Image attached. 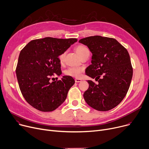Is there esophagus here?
<instances>
[{
  "instance_id": "esophagus-1",
  "label": "esophagus",
  "mask_w": 149,
  "mask_h": 149,
  "mask_svg": "<svg viewBox=\"0 0 149 149\" xmlns=\"http://www.w3.org/2000/svg\"><path fill=\"white\" fill-rule=\"evenodd\" d=\"M74 80H75L76 82H80L82 81V79H79V78H76Z\"/></svg>"
}]
</instances>
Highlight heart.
I'll return each mask as SVG.
<instances>
[{"mask_svg": "<svg viewBox=\"0 0 149 149\" xmlns=\"http://www.w3.org/2000/svg\"><path fill=\"white\" fill-rule=\"evenodd\" d=\"M76 51L77 52V54L80 56L81 58H82L85 54L90 53L88 49L83 45H79L77 46L76 48ZM65 54V53L64 52V53L61 54L59 56V60L61 64L63 63L64 62ZM83 71H84L83 68L80 67H70L67 70H66L64 73L67 76H70L72 77H79L81 75V73L83 72Z\"/></svg>", "mask_w": 149, "mask_h": 149, "instance_id": "heart-1", "label": "heart"}]
</instances>
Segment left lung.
Instances as JSON below:
<instances>
[{
    "mask_svg": "<svg viewBox=\"0 0 149 149\" xmlns=\"http://www.w3.org/2000/svg\"><path fill=\"white\" fill-rule=\"evenodd\" d=\"M79 42L88 47L93 55L86 74L98 82L95 84L88 81L89 88L84 98L96 110H111L125 98L132 80L133 68L128 52L112 38L95 36Z\"/></svg>",
    "mask_w": 149,
    "mask_h": 149,
    "instance_id": "left-lung-1",
    "label": "left lung"
}]
</instances>
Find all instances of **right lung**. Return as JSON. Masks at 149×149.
I'll return each mask as SVG.
<instances>
[{
	"mask_svg": "<svg viewBox=\"0 0 149 149\" xmlns=\"http://www.w3.org/2000/svg\"><path fill=\"white\" fill-rule=\"evenodd\" d=\"M77 41L46 37L31 41L21 50L16 76L24 99L34 108L50 112L65 101L74 79L64 76L54 82L50 79L62 74L59 56Z\"/></svg>",
	"mask_w": 149,
	"mask_h": 149,
	"instance_id": "add662e5",
	"label": "right lung"
}]
</instances>
